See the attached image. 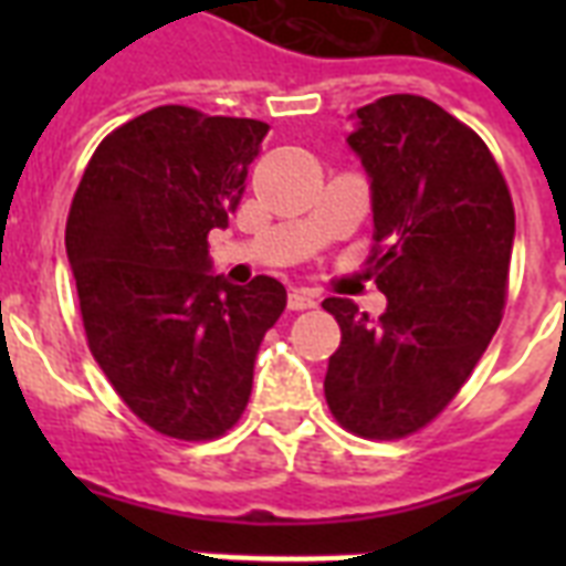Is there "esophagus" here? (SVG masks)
Here are the masks:
<instances>
[{
    "instance_id": "1",
    "label": "esophagus",
    "mask_w": 566,
    "mask_h": 566,
    "mask_svg": "<svg viewBox=\"0 0 566 566\" xmlns=\"http://www.w3.org/2000/svg\"><path fill=\"white\" fill-rule=\"evenodd\" d=\"M317 305V296L311 291H305V287H293L291 293H287V308L291 311H305V308H314Z\"/></svg>"
}]
</instances>
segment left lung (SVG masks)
<instances>
[{
  "instance_id": "obj_1",
  "label": "left lung",
  "mask_w": 566,
  "mask_h": 566,
  "mask_svg": "<svg viewBox=\"0 0 566 566\" xmlns=\"http://www.w3.org/2000/svg\"><path fill=\"white\" fill-rule=\"evenodd\" d=\"M346 144L370 179L378 291L373 323L328 296L340 346L326 402L361 438H405L434 420L496 335L514 205L491 149L434 102L394 93L353 114Z\"/></svg>"
}]
</instances>
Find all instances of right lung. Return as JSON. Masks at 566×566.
<instances>
[{"mask_svg":"<svg viewBox=\"0 0 566 566\" xmlns=\"http://www.w3.org/2000/svg\"><path fill=\"white\" fill-rule=\"evenodd\" d=\"M266 123L161 105L93 153L66 220L84 332L123 402L155 431L211 440L240 420L284 284L213 273Z\"/></svg>","mask_w":566,"mask_h":566,"instance_id":"right-lung-1","label":"right lung"}]
</instances>
